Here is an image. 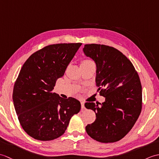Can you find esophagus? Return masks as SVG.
Listing matches in <instances>:
<instances>
[{
  "label": "esophagus",
  "instance_id": "esophagus-1",
  "mask_svg": "<svg viewBox=\"0 0 159 159\" xmlns=\"http://www.w3.org/2000/svg\"><path fill=\"white\" fill-rule=\"evenodd\" d=\"M80 104H81V109L82 110H84V109H85V102H80Z\"/></svg>",
  "mask_w": 159,
  "mask_h": 159
}]
</instances>
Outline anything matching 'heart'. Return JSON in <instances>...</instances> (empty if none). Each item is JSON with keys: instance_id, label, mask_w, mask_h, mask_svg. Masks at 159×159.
<instances>
[{"instance_id": "b5f03b06", "label": "heart", "mask_w": 159, "mask_h": 159, "mask_svg": "<svg viewBox=\"0 0 159 159\" xmlns=\"http://www.w3.org/2000/svg\"><path fill=\"white\" fill-rule=\"evenodd\" d=\"M89 62H92V61H91L90 60H84L83 61V63H89Z\"/></svg>"}]
</instances>
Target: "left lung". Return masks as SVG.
<instances>
[{
    "label": "left lung",
    "mask_w": 159,
    "mask_h": 159,
    "mask_svg": "<svg viewBox=\"0 0 159 159\" xmlns=\"http://www.w3.org/2000/svg\"><path fill=\"white\" fill-rule=\"evenodd\" d=\"M83 52L96 63L98 92L105 98L102 104H85L96 117L85 127L86 132L99 142H116L128 133L141 113L142 88L139 75L130 61L113 47L85 44Z\"/></svg>",
    "instance_id": "8db88e82"
}]
</instances>
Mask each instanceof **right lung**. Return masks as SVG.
Segmentation results:
<instances>
[{"label": "right lung", "mask_w": 159, "mask_h": 159, "mask_svg": "<svg viewBox=\"0 0 159 159\" xmlns=\"http://www.w3.org/2000/svg\"><path fill=\"white\" fill-rule=\"evenodd\" d=\"M81 43H57L34 52L20 71L13 91V105L29 136L50 141L65 133L70 120L80 110L78 100L52 92Z\"/></svg>", "instance_id": "1"}]
</instances>
